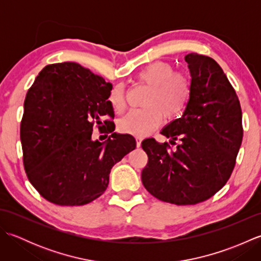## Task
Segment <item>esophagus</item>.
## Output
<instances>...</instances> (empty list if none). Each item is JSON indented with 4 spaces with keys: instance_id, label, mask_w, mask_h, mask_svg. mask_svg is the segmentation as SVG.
Wrapping results in <instances>:
<instances>
[{
    "instance_id": "34e87169",
    "label": "esophagus",
    "mask_w": 261,
    "mask_h": 261,
    "mask_svg": "<svg viewBox=\"0 0 261 261\" xmlns=\"http://www.w3.org/2000/svg\"><path fill=\"white\" fill-rule=\"evenodd\" d=\"M136 140H137V147H140L141 141H142V137L141 136H136Z\"/></svg>"
}]
</instances>
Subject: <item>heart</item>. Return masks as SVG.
I'll return each instance as SVG.
<instances>
[{
    "instance_id": "1",
    "label": "heart",
    "mask_w": 261,
    "mask_h": 261,
    "mask_svg": "<svg viewBox=\"0 0 261 261\" xmlns=\"http://www.w3.org/2000/svg\"><path fill=\"white\" fill-rule=\"evenodd\" d=\"M136 80L149 86L143 104L145 109L132 110L118 123L125 134L143 136L157 127L164 119L174 120L179 116L190 102L192 82L186 74L174 71L167 63L156 62L147 65L136 75ZM108 101L115 112L125 107L124 91L116 85L109 92Z\"/></svg>"
}]
</instances>
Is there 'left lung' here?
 I'll return each mask as SVG.
<instances>
[{"instance_id":"1","label":"left lung","mask_w":261,"mask_h":261,"mask_svg":"<svg viewBox=\"0 0 261 261\" xmlns=\"http://www.w3.org/2000/svg\"><path fill=\"white\" fill-rule=\"evenodd\" d=\"M185 60L192 76L190 102L181 118L162 131L176 148L153 138L143 140L148 164L141 179L160 201L194 205L212 197L229 180L243 127L240 101L220 65L195 53Z\"/></svg>"}]
</instances>
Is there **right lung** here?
I'll list each match as a JSON object with an SVG mask.
<instances>
[{
  "instance_id": "obj_1",
  "label": "right lung",
  "mask_w": 261,
  "mask_h": 261,
  "mask_svg": "<svg viewBox=\"0 0 261 261\" xmlns=\"http://www.w3.org/2000/svg\"><path fill=\"white\" fill-rule=\"evenodd\" d=\"M111 90L101 76L69 62L47 65L28 90L20 126L23 165L47 201L93 202L107 190L111 168L136 148L131 135L113 134L104 144L91 140L94 126L114 131ZM105 115L110 119L102 122Z\"/></svg>"
}]
</instances>
